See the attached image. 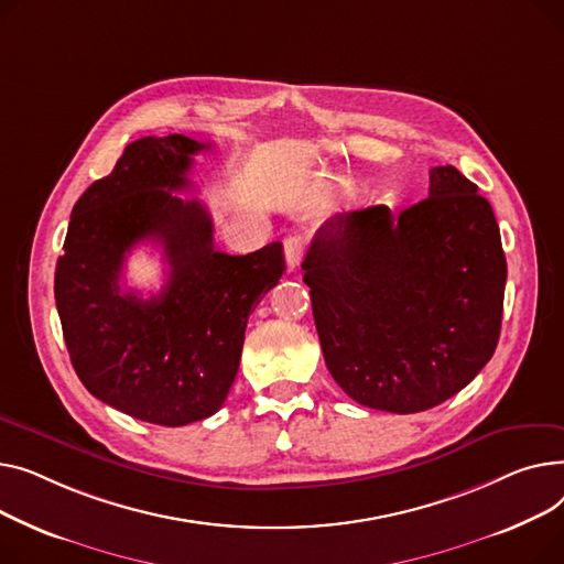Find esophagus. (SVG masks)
<instances>
[{
	"instance_id": "obj_1",
	"label": "esophagus",
	"mask_w": 564,
	"mask_h": 564,
	"mask_svg": "<svg viewBox=\"0 0 564 564\" xmlns=\"http://www.w3.org/2000/svg\"><path fill=\"white\" fill-rule=\"evenodd\" d=\"M303 250H305V241L301 237L284 239V259H286L289 271L297 269V263H301V259H303Z\"/></svg>"
}]
</instances>
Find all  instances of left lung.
<instances>
[{"mask_svg":"<svg viewBox=\"0 0 564 564\" xmlns=\"http://www.w3.org/2000/svg\"><path fill=\"white\" fill-rule=\"evenodd\" d=\"M327 371L359 405L414 414L465 389L501 335L499 223L453 165L427 197L327 218L303 261Z\"/></svg>","mask_w":564,"mask_h":564,"instance_id":"8db88e82","label":"left lung"}]
</instances>
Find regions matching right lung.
<instances>
[{
    "instance_id": "1",
    "label": "right lung",
    "mask_w": 564,
    "mask_h": 564,
    "mask_svg": "<svg viewBox=\"0 0 564 564\" xmlns=\"http://www.w3.org/2000/svg\"><path fill=\"white\" fill-rule=\"evenodd\" d=\"M182 134L129 143L111 175L77 200L54 297L73 367L102 403L156 425H186L220 410L237 378L248 316L284 273L282 243L235 257L214 248L200 200L175 191L193 154ZM152 238L170 282L150 302L119 289L123 254Z\"/></svg>"
}]
</instances>
